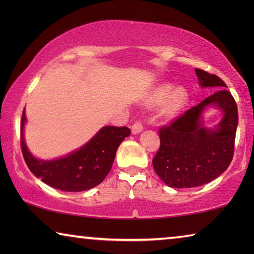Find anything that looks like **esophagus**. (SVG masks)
Wrapping results in <instances>:
<instances>
[{"instance_id":"34e87169","label":"esophagus","mask_w":254,"mask_h":254,"mask_svg":"<svg viewBox=\"0 0 254 254\" xmlns=\"http://www.w3.org/2000/svg\"><path fill=\"white\" fill-rule=\"evenodd\" d=\"M142 130H143L142 120H137V121L133 123V126H132V133H133V134H137V133H140Z\"/></svg>"}]
</instances>
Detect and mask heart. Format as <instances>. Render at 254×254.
Returning <instances> with one entry per match:
<instances>
[{
  "mask_svg": "<svg viewBox=\"0 0 254 254\" xmlns=\"http://www.w3.org/2000/svg\"><path fill=\"white\" fill-rule=\"evenodd\" d=\"M173 86L165 85L156 89L153 95L150 98V102L153 104H161L165 101L168 100V97L171 95L172 96L165 106V113L167 115H175L177 112L184 106L185 102H186V93L184 89L178 88L176 89L173 94Z\"/></svg>",
  "mask_w": 254,
  "mask_h": 254,
  "instance_id": "heart-1",
  "label": "heart"
}]
</instances>
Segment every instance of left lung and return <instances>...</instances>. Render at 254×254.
<instances>
[{"label": "left lung", "mask_w": 254, "mask_h": 254, "mask_svg": "<svg viewBox=\"0 0 254 254\" xmlns=\"http://www.w3.org/2000/svg\"><path fill=\"white\" fill-rule=\"evenodd\" d=\"M203 87L217 89L212 95L159 128L160 148L152 159L154 171L173 188H191L212 182L229 168L233 159L239 114L234 97L220 77L195 69ZM216 105L225 114L215 130L200 122L202 111Z\"/></svg>", "instance_id": "8db88e82"}]
</instances>
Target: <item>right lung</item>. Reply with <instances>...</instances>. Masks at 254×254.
I'll use <instances>...</instances> for the list:
<instances>
[{
    "label": "right lung",
    "instance_id": "add662e5",
    "mask_svg": "<svg viewBox=\"0 0 254 254\" xmlns=\"http://www.w3.org/2000/svg\"><path fill=\"white\" fill-rule=\"evenodd\" d=\"M25 113L21 119V149L30 171L49 186L65 191H84L105 179L119 145L131 130L127 127H104L77 151L53 161H42L29 152L23 140Z\"/></svg>",
    "mask_w": 254,
    "mask_h": 254
}]
</instances>
